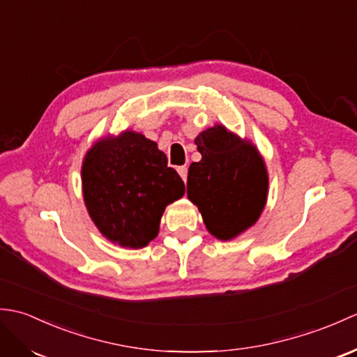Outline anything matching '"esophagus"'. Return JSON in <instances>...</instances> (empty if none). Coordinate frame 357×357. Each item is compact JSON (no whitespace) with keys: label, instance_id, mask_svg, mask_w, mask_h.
I'll list each match as a JSON object with an SVG mask.
<instances>
[{"label":"esophagus","instance_id":"34e87169","mask_svg":"<svg viewBox=\"0 0 357 357\" xmlns=\"http://www.w3.org/2000/svg\"><path fill=\"white\" fill-rule=\"evenodd\" d=\"M178 173H179V176L183 178L184 181H187V173H188V169L185 165H183V167H178Z\"/></svg>","mask_w":357,"mask_h":357}]
</instances>
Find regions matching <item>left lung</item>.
<instances>
[{"mask_svg": "<svg viewBox=\"0 0 357 357\" xmlns=\"http://www.w3.org/2000/svg\"><path fill=\"white\" fill-rule=\"evenodd\" d=\"M202 155L188 169L187 195L208 231L231 239L252 227L267 199L268 178L255 146L216 126L195 139Z\"/></svg>", "mask_w": 357, "mask_h": 357, "instance_id": "8db88e82", "label": "left lung"}]
</instances>
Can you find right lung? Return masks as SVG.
Masks as SVG:
<instances>
[{"label":"right lung","mask_w":357,"mask_h":357,"mask_svg":"<svg viewBox=\"0 0 357 357\" xmlns=\"http://www.w3.org/2000/svg\"><path fill=\"white\" fill-rule=\"evenodd\" d=\"M81 174L90 218L105 238L130 248L156 238L165 206L185 193L156 142L135 132L96 142Z\"/></svg>","instance_id":"right-lung-1"}]
</instances>
